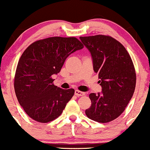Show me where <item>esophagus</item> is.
Listing matches in <instances>:
<instances>
[{
  "label": "esophagus",
  "mask_w": 150,
  "mask_h": 150,
  "mask_svg": "<svg viewBox=\"0 0 150 150\" xmlns=\"http://www.w3.org/2000/svg\"><path fill=\"white\" fill-rule=\"evenodd\" d=\"M75 95L76 96H82L85 95V93L84 92H81L79 90H76L75 91Z\"/></svg>",
  "instance_id": "esophagus-1"
}]
</instances>
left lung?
<instances>
[{
	"label": "left lung",
	"mask_w": 150,
	"mask_h": 150,
	"mask_svg": "<svg viewBox=\"0 0 150 150\" xmlns=\"http://www.w3.org/2000/svg\"><path fill=\"white\" fill-rule=\"evenodd\" d=\"M80 40L90 52L102 87L101 93L89 95L91 105L86 115L98 122H110L122 113L134 93L133 62L123 45L112 37L98 35Z\"/></svg>",
	"instance_id": "obj_1"
}]
</instances>
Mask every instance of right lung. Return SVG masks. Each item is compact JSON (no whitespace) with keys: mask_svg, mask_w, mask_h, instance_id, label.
Here are the masks:
<instances>
[{"mask_svg":"<svg viewBox=\"0 0 150 150\" xmlns=\"http://www.w3.org/2000/svg\"><path fill=\"white\" fill-rule=\"evenodd\" d=\"M83 48L76 38L52 37L38 40L25 50L17 66L14 88L20 105L31 118L46 123L62 113L74 90L54 86L52 76L61 71L71 54Z\"/></svg>","mask_w":150,"mask_h":150,"instance_id":"add662e5","label":"right lung"}]
</instances>
